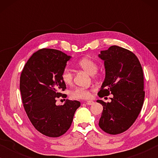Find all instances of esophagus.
Here are the masks:
<instances>
[{
  "instance_id": "1",
  "label": "esophagus",
  "mask_w": 158,
  "mask_h": 158,
  "mask_svg": "<svg viewBox=\"0 0 158 158\" xmlns=\"http://www.w3.org/2000/svg\"><path fill=\"white\" fill-rule=\"evenodd\" d=\"M86 104H88V105H93V104H94V101H93L91 100H88V101H86Z\"/></svg>"
}]
</instances>
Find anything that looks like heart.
<instances>
[{"instance_id": "1", "label": "heart", "mask_w": 158, "mask_h": 158, "mask_svg": "<svg viewBox=\"0 0 158 158\" xmlns=\"http://www.w3.org/2000/svg\"><path fill=\"white\" fill-rule=\"evenodd\" d=\"M78 66L85 71L88 74L94 75L98 71V65L94 60L88 57H84L78 62ZM62 79L67 85L73 81V73L70 69L65 68L62 73ZM90 90L83 88H77L71 93V96L76 98H87L90 97Z\"/></svg>"}]
</instances>
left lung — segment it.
I'll list each match as a JSON object with an SVG mask.
<instances>
[{"label":"left lung","instance_id":"1","mask_svg":"<svg viewBox=\"0 0 158 158\" xmlns=\"http://www.w3.org/2000/svg\"><path fill=\"white\" fill-rule=\"evenodd\" d=\"M104 62L105 79L98 96L113 94L111 102L97 100L103 106L98 125L110 135L127 130L137 119L144 98V75L135 54L118 46H111L98 55Z\"/></svg>","mask_w":158,"mask_h":158}]
</instances>
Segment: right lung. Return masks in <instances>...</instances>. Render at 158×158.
Returning a JSON list of instances; mask_svg holds the SVG:
<instances>
[{
  "label": "right lung",
  "instance_id": "1",
  "mask_svg": "<svg viewBox=\"0 0 158 158\" xmlns=\"http://www.w3.org/2000/svg\"><path fill=\"white\" fill-rule=\"evenodd\" d=\"M71 57L57 49H40L21 72L20 90L26 113L36 130L47 137L64 135L81 106L79 101L68 99L63 105H56L60 92L66 88L62 73Z\"/></svg>",
  "mask_w": 158,
  "mask_h": 158
}]
</instances>
